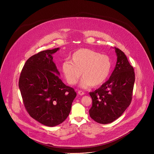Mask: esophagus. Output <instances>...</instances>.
I'll return each instance as SVG.
<instances>
[{"label": "esophagus", "mask_w": 154, "mask_h": 154, "mask_svg": "<svg viewBox=\"0 0 154 154\" xmlns=\"http://www.w3.org/2000/svg\"><path fill=\"white\" fill-rule=\"evenodd\" d=\"M78 94H79V95H80V96H83V95H84L85 94V93L83 92V91H78Z\"/></svg>", "instance_id": "1"}]
</instances>
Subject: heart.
<instances>
[{
  "label": "heart",
  "mask_w": 154,
  "mask_h": 154,
  "mask_svg": "<svg viewBox=\"0 0 154 154\" xmlns=\"http://www.w3.org/2000/svg\"><path fill=\"white\" fill-rule=\"evenodd\" d=\"M112 59L106 55L88 49H80L72 54L70 61L61 65V72L66 82L71 85L76 84L82 75L80 86L87 89L91 86L102 85L110 75Z\"/></svg>",
  "instance_id": "b5f03b06"
}]
</instances>
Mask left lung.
I'll use <instances>...</instances> for the list:
<instances>
[{
    "label": "left lung",
    "mask_w": 154,
    "mask_h": 154,
    "mask_svg": "<svg viewBox=\"0 0 154 154\" xmlns=\"http://www.w3.org/2000/svg\"><path fill=\"white\" fill-rule=\"evenodd\" d=\"M117 61L108 80L99 88L90 92L93 104L90 117L96 122L106 124L119 118L130 105L135 83L134 68L125 54L115 48Z\"/></svg>",
    "instance_id": "left-lung-1"
}]
</instances>
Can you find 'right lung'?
<instances>
[{"instance_id": "add662e5", "label": "right lung", "mask_w": 154, "mask_h": 154, "mask_svg": "<svg viewBox=\"0 0 154 154\" xmlns=\"http://www.w3.org/2000/svg\"><path fill=\"white\" fill-rule=\"evenodd\" d=\"M60 48L43 51L30 57L22 69L19 87L32 118L54 127L68 116L76 92L60 79L52 55Z\"/></svg>"}]
</instances>
